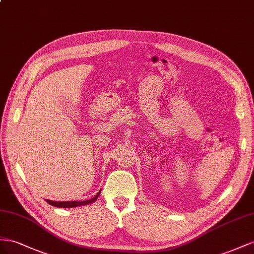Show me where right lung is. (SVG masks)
<instances>
[{
    "label": "right lung",
    "instance_id": "obj_1",
    "mask_svg": "<svg viewBox=\"0 0 254 254\" xmlns=\"http://www.w3.org/2000/svg\"><path fill=\"white\" fill-rule=\"evenodd\" d=\"M101 192V191H100ZM100 192H98L95 197L89 200H85V201H64V202H59V201H52V200H47L48 203L50 205H53L56 207H63V208H68V207H75V206H79V205H86L92 203L93 201H96L97 198L99 197Z\"/></svg>",
    "mask_w": 254,
    "mask_h": 254
}]
</instances>
